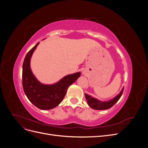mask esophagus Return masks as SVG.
Listing matches in <instances>:
<instances>
[{
  "mask_svg": "<svg viewBox=\"0 0 148 148\" xmlns=\"http://www.w3.org/2000/svg\"><path fill=\"white\" fill-rule=\"evenodd\" d=\"M82 73H83V75H86V71H85V70H83V72H82Z\"/></svg>",
  "mask_w": 148,
  "mask_h": 148,
  "instance_id": "obj_1",
  "label": "esophagus"
}]
</instances>
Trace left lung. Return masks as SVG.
I'll list each match as a JSON object with an SVG mask.
<instances>
[{"label":"left lung","instance_id":"8db88e82","mask_svg":"<svg viewBox=\"0 0 148 148\" xmlns=\"http://www.w3.org/2000/svg\"><path fill=\"white\" fill-rule=\"evenodd\" d=\"M123 89L124 88H122L119 95L114 97L113 99H112L108 101H101L87 95V94H84V95L85 97H86L88 104L91 108L95 110H106L110 109V107H112L119 100L120 97L122 96V95L123 92Z\"/></svg>","mask_w":148,"mask_h":148}]
</instances>
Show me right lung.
<instances>
[{"label":"right lung","mask_w":148,"mask_h":148,"mask_svg":"<svg viewBox=\"0 0 148 148\" xmlns=\"http://www.w3.org/2000/svg\"><path fill=\"white\" fill-rule=\"evenodd\" d=\"M39 42L27 53L23 64L22 84L26 97L33 105L41 110L55 108L64 99L67 89L81 75L77 72L66 75L52 84H45L34 77L30 67V60Z\"/></svg>","instance_id":"right-lung-1"}]
</instances>
